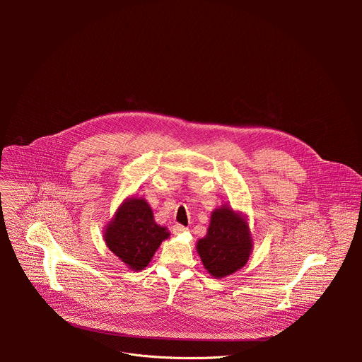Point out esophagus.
<instances>
[{
    "label": "esophagus",
    "instance_id": "34e87169",
    "mask_svg": "<svg viewBox=\"0 0 362 362\" xmlns=\"http://www.w3.org/2000/svg\"><path fill=\"white\" fill-rule=\"evenodd\" d=\"M172 230H173L175 235H180V233H185V232L187 230V228L183 226V225H180V223H176V225H173Z\"/></svg>",
    "mask_w": 362,
    "mask_h": 362
}]
</instances>
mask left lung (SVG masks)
<instances>
[{
    "instance_id": "1",
    "label": "left lung",
    "mask_w": 362,
    "mask_h": 362,
    "mask_svg": "<svg viewBox=\"0 0 362 362\" xmlns=\"http://www.w3.org/2000/svg\"><path fill=\"white\" fill-rule=\"evenodd\" d=\"M197 253L211 275L228 276L249 259L252 239L246 221L228 206L212 214L208 235L197 242Z\"/></svg>"
}]
</instances>
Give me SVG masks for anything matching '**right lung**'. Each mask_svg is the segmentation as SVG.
<instances>
[{
	"instance_id": "1",
	"label": "right lung",
	"mask_w": 362,
	"mask_h": 362,
	"mask_svg": "<svg viewBox=\"0 0 362 362\" xmlns=\"http://www.w3.org/2000/svg\"><path fill=\"white\" fill-rule=\"evenodd\" d=\"M169 236L166 228L153 219V212L144 199L126 200L106 229L105 240L109 249L130 269L147 267L162 240Z\"/></svg>"
}]
</instances>
